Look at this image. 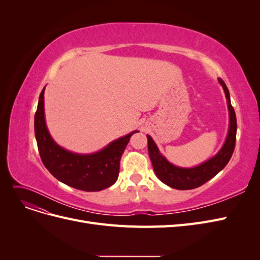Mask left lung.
Listing matches in <instances>:
<instances>
[{
  "mask_svg": "<svg viewBox=\"0 0 260 260\" xmlns=\"http://www.w3.org/2000/svg\"><path fill=\"white\" fill-rule=\"evenodd\" d=\"M218 81L221 84L226 99L228 111H229V129H228V135L222 147L219 149V152L216 155L210 157L206 161L198 165V166L190 168L179 167L171 164L159 152V148L157 147L151 136H146L148 155L157 178L162 183L167 184L172 188H176V190H191V188L199 187L206 183L207 181L214 178L218 172L225 167V165L229 162L233 154L238 128L237 117H235L234 109L231 105L229 90H228L225 83L221 79H218Z\"/></svg>",
  "mask_w": 260,
  "mask_h": 260,
  "instance_id": "8db88e82",
  "label": "left lung"
}]
</instances>
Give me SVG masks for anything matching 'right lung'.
I'll return each instance as SVG.
<instances>
[{
    "label": "right lung",
    "mask_w": 260,
    "mask_h": 260,
    "mask_svg": "<svg viewBox=\"0 0 260 260\" xmlns=\"http://www.w3.org/2000/svg\"><path fill=\"white\" fill-rule=\"evenodd\" d=\"M43 88L35 115V135L42 162L51 174L68 186L86 192H98L113 185L119 175L121 155L129 143L132 131L100 151L79 154L61 147L55 142L45 121Z\"/></svg>",
    "instance_id": "1"
}]
</instances>
